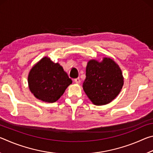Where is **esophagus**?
<instances>
[{
  "label": "esophagus",
  "instance_id": "1",
  "mask_svg": "<svg viewBox=\"0 0 153 153\" xmlns=\"http://www.w3.org/2000/svg\"><path fill=\"white\" fill-rule=\"evenodd\" d=\"M74 82L77 84H80V82H81V80H80L79 78H76L74 79Z\"/></svg>",
  "mask_w": 153,
  "mask_h": 153
}]
</instances>
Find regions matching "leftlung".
Wrapping results in <instances>:
<instances>
[{"mask_svg": "<svg viewBox=\"0 0 153 153\" xmlns=\"http://www.w3.org/2000/svg\"><path fill=\"white\" fill-rule=\"evenodd\" d=\"M123 76L120 66L110 57L102 61L91 59L86 68L83 89L93 104L110 103L117 97L123 86Z\"/></svg>", "mask_w": 153, "mask_h": 153, "instance_id": "obj_1", "label": "left lung"}]
</instances>
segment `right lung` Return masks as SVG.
<instances>
[{"instance_id":"obj_1","label":"right lung","mask_w":153,"mask_h":153,"mask_svg":"<svg viewBox=\"0 0 153 153\" xmlns=\"http://www.w3.org/2000/svg\"><path fill=\"white\" fill-rule=\"evenodd\" d=\"M27 82L30 92L36 98L53 103L63 94L72 80L60 64L45 56L30 69Z\"/></svg>"}]
</instances>
